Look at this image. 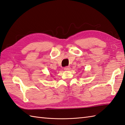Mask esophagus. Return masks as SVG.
<instances>
[{
    "label": "esophagus",
    "mask_w": 125,
    "mask_h": 125,
    "mask_svg": "<svg viewBox=\"0 0 125 125\" xmlns=\"http://www.w3.org/2000/svg\"><path fill=\"white\" fill-rule=\"evenodd\" d=\"M64 69L65 70H70V67H69V66H67V67H64Z\"/></svg>",
    "instance_id": "esophagus-1"
}]
</instances>
